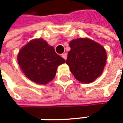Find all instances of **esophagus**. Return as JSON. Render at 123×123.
<instances>
[{"mask_svg": "<svg viewBox=\"0 0 123 123\" xmlns=\"http://www.w3.org/2000/svg\"><path fill=\"white\" fill-rule=\"evenodd\" d=\"M62 57L65 59V60H66L67 59V53H62L61 55Z\"/></svg>", "mask_w": 123, "mask_h": 123, "instance_id": "34e87169", "label": "esophagus"}]
</instances>
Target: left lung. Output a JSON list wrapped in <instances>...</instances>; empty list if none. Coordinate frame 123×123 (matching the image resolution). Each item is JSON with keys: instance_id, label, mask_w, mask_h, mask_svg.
Here are the masks:
<instances>
[{"instance_id": "8db88e82", "label": "left lung", "mask_w": 123, "mask_h": 123, "mask_svg": "<svg viewBox=\"0 0 123 123\" xmlns=\"http://www.w3.org/2000/svg\"><path fill=\"white\" fill-rule=\"evenodd\" d=\"M69 45L66 63L71 73L80 82H93L103 71L107 55L105 48L88 38H78L72 40Z\"/></svg>"}]
</instances>
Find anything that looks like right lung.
<instances>
[{
  "mask_svg": "<svg viewBox=\"0 0 123 123\" xmlns=\"http://www.w3.org/2000/svg\"><path fill=\"white\" fill-rule=\"evenodd\" d=\"M18 61L25 75L38 84H47L56 74L57 68L65 61L43 39L30 41L19 52Z\"/></svg>",
  "mask_w": 123,
  "mask_h": 123,
  "instance_id": "obj_1",
  "label": "right lung"
}]
</instances>
